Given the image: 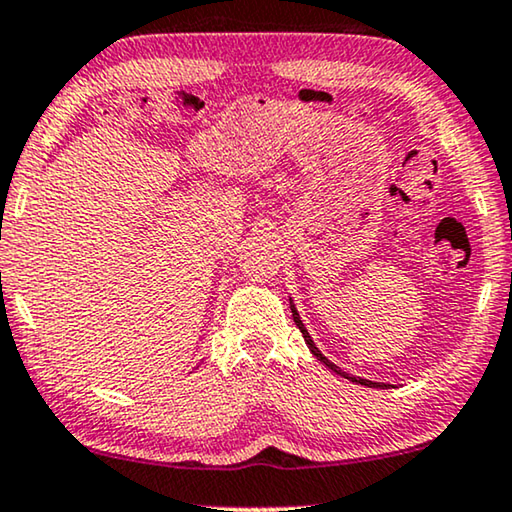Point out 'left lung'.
I'll use <instances>...</instances> for the list:
<instances>
[{
	"label": "left lung",
	"mask_w": 512,
	"mask_h": 512,
	"mask_svg": "<svg viewBox=\"0 0 512 512\" xmlns=\"http://www.w3.org/2000/svg\"><path fill=\"white\" fill-rule=\"evenodd\" d=\"M292 317H294V322H296V326H299V331L303 333V338H305V345H308L310 347V352L312 354H315L317 356V361H322L324 365H326V368H331L333 372H335V375H340V377H345V379H352V381H356V384H361V386H370V388H379V386H384V384H377V381H368V379H361V377H349L347 375V372H342L340 368H338V365H333L331 361H329V358H326L322 352H319V349L315 347V342H312V338H310V333L308 331H305V326H303V322H301V317H299V312H296V308H294V305H292Z\"/></svg>",
	"instance_id": "8db88e82"
}]
</instances>
